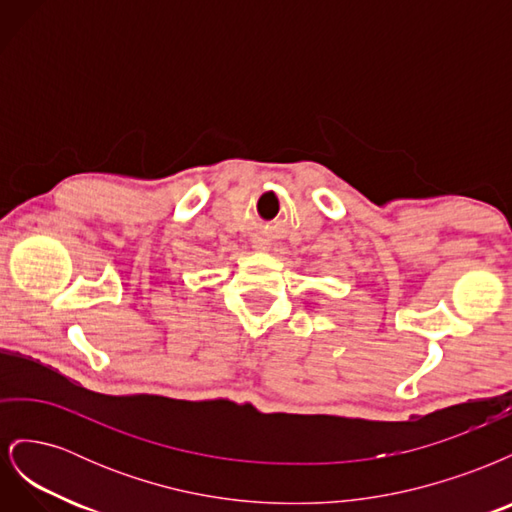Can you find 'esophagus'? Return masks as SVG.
Segmentation results:
<instances>
[{
    "label": "esophagus",
    "instance_id": "34e87169",
    "mask_svg": "<svg viewBox=\"0 0 512 512\" xmlns=\"http://www.w3.org/2000/svg\"><path fill=\"white\" fill-rule=\"evenodd\" d=\"M258 247H260V250H262V245H258Z\"/></svg>",
    "mask_w": 512,
    "mask_h": 512
}]
</instances>
